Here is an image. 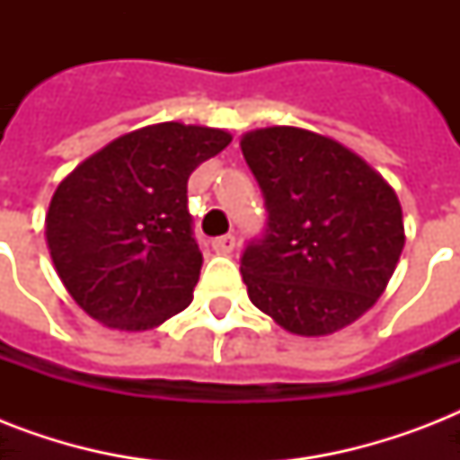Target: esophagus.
<instances>
[{
  "mask_svg": "<svg viewBox=\"0 0 460 460\" xmlns=\"http://www.w3.org/2000/svg\"><path fill=\"white\" fill-rule=\"evenodd\" d=\"M212 248H215V252H219V255H229V252L236 248V236H234V234H224V236L212 241Z\"/></svg>",
  "mask_w": 460,
  "mask_h": 460,
  "instance_id": "obj_1",
  "label": "esophagus"
}]
</instances>
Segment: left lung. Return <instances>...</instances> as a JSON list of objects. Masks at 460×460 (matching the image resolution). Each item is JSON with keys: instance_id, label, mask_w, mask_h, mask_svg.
Returning <instances> with one entry per match:
<instances>
[{"instance_id": "left-lung-1", "label": "left lung", "mask_w": 460, "mask_h": 460, "mask_svg": "<svg viewBox=\"0 0 460 460\" xmlns=\"http://www.w3.org/2000/svg\"><path fill=\"white\" fill-rule=\"evenodd\" d=\"M265 229L241 255L252 305L291 334L322 336L372 307L403 251L392 186L349 147L274 126L241 140Z\"/></svg>"}]
</instances>
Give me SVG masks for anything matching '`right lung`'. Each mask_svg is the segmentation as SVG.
<instances>
[{"label": "right lung", "mask_w": 460, "mask_h": 460, "mask_svg": "<svg viewBox=\"0 0 460 460\" xmlns=\"http://www.w3.org/2000/svg\"><path fill=\"white\" fill-rule=\"evenodd\" d=\"M231 143L176 121L121 136L61 181L47 245L74 301L111 329H153L193 301L202 252L188 179Z\"/></svg>", "instance_id": "right-lung-1"}]
</instances>
